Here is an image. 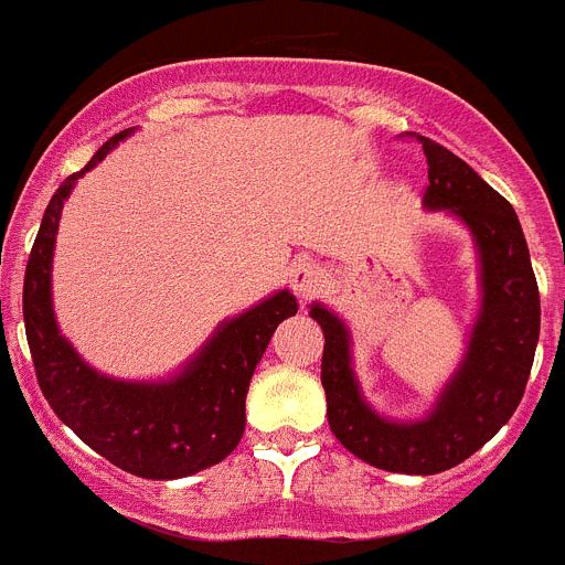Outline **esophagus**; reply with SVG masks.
I'll return each mask as SVG.
<instances>
[{
  "instance_id": "esophagus-1",
  "label": "esophagus",
  "mask_w": 565,
  "mask_h": 565,
  "mask_svg": "<svg viewBox=\"0 0 565 565\" xmlns=\"http://www.w3.org/2000/svg\"><path fill=\"white\" fill-rule=\"evenodd\" d=\"M322 279H326V274L317 263H299V266L291 268V286L299 297H311L322 286Z\"/></svg>"
}]
</instances>
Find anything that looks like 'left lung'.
I'll use <instances>...</instances> for the list:
<instances>
[{"mask_svg":"<svg viewBox=\"0 0 565 565\" xmlns=\"http://www.w3.org/2000/svg\"><path fill=\"white\" fill-rule=\"evenodd\" d=\"M427 158L424 206L450 209L476 234L481 254L483 306L461 367L422 422L396 424L364 404L351 371L348 331L328 308L311 317L326 333L322 387L333 436L356 458L404 476H436L467 461L512 418L526 391L541 337V294L526 237L507 198L476 169L416 135Z\"/></svg>","mask_w":565,"mask_h":565,"instance_id":"1","label":"left lung"}]
</instances>
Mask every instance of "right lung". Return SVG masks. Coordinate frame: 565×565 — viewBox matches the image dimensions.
Instances as JSON below:
<instances>
[{
	"mask_svg": "<svg viewBox=\"0 0 565 565\" xmlns=\"http://www.w3.org/2000/svg\"><path fill=\"white\" fill-rule=\"evenodd\" d=\"M132 129L113 135L82 172L70 174L44 209L24 271V331L39 387L58 418L98 456L138 478L169 481L221 463L246 430V393L271 333L297 313L279 291L221 326L181 376L161 384L115 382L78 359L58 333L50 306V259L73 183Z\"/></svg>",
	"mask_w": 565,
	"mask_h": 565,
	"instance_id": "right-lung-1",
	"label": "right lung"
}]
</instances>
